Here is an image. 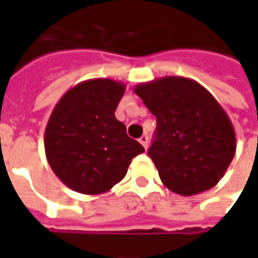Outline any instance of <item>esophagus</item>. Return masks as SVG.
Listing matches in <instances>:
<instances>
[{"instance_id":"34e87169","label":"esophagus","mask_w":258,"mask_h":258,"mask_svg":"<svg viewBox=\"0 0 258 258\" xmlns=\"http://www.w3.org/2000/svg\"><path fill=\"white\" fill-rule=\"evenodd\" d=\"M140 142H141V145L144 146L145 149H148V142H149V138H148V135H142L140 138Z\"/></svg>"}]
</instances>
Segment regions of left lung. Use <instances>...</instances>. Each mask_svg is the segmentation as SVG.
Segmentation results:
<instances>
[{
    "instance_id": "left-lung-1",
    "label": "left lung",
    "mask_w": 258,
    "mask_h": 258,
    "mask_svg": "<svg viewBox=\"0 0 258 258\" xmlns=\"http://www.w3.org/2000/svg\"><path fill=\"white\" fill-rule=\"evenodd\" d=\"M134 92L156 116L148 155L168 189L192 196L218 184L236 151L225 110L203 85L167 76L142 83Z\"/></svg>"
}]
</instances>
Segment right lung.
<instances>
[{
  "mask_svg": "<svg viewBox=\"0 0 258 258\" xmlns=\"http://www.w3.org/2000/svg\"><path fill=\"white\" fill-rule=\"evenodd\" d=\"M124 91L120 81L87 80L70 88L53 107L44 135L45 155L70 189L105 194L125 177L131 160L145 152L114 116Z\"/></svg>",
  "mask_w": 258,
  "mask_h": 258,
  "instance_id": "1",
  "label": "right lung"
}]
</instances>
